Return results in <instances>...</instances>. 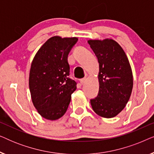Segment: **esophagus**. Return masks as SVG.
Listing matches in <instances>:
<instances>
[{"mask_svg":"<svg viewBox=\"0 0 154 154\" xmlns=\"http://www.w3.org/2000/svg\"><path fill=\"white\" fill-rule=\"evenodd\" d=\"M86 81V78H83V79H80V82H81V84H84Z\"/></svg>","mask_w":154,"mask_h":154,"instance_id":"esophagus-1","label":"esophagus"}]
</instances>
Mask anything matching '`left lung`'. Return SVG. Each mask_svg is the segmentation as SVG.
<instances>
[{
  "instance_id": "obj_1",
  "label": "left lung",
  "mask_w": 154,
  "mask_h": 154,
  "mask_svg": "<svg viewBox=\"0 0 154 154\" xmlns=\"http://www.w3.org/2000/svg\"><path fill=\"white\" fill-rule=\"evenodd\" d=\"M88 43L100 65V89L97 96L90 100V104L97 114L110 119L125 108L131 95V66L123 48L113 40H90Z\"/></svg>"
}]
</instances>
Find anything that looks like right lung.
<instances>
[{
    "label": "right lung",
    "mask_w": 154,
    "mask_h": 154,
    "mask_svg": "<svg viewBox=\"0 0 154 154\" xmlns=\"http://www.w3.org/2000/svg\"><path fill=\"white\" fill-rule=\"evenodd\" d=\"M78 38H50L33 58L29 73L33 104L42 117L59 119L66 113L76 82L69 79L68 55Z\"/></svg>",
    "instance_id": "1"
}]
</instances>
